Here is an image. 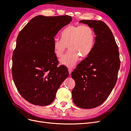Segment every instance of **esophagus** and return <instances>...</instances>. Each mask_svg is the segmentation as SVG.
Returning a JSON list of instances; mask_svg holds the SVG:
<instances>
[{"label": "esophagus", "instance_id": "obj_1", "mask_svg": "<svg viewBox=\"0 0 131 131\" xmlns=\"http://www.w3.org/2000/svg\"><path fill=\"white\" fill-rule=\"evenodd\" d=\"M68 71H69V74L70 75V74H71V73L72 72L73 69H72V68H68Z\"/></svg>", "mask_w": 131, "mask_h": 131}]
</instances>
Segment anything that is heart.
<instances>
[{"instance_id": "1", "label": "heart", "mask_w": 131, "mask_h": 131, "mask_svg": "<svg viewBox=\"0 0 131 131\" xmlns=\"http://www.w3.org/2000/svg\"><path fill=\"white\" fill-rule=\"evenodd\" d=\"M95 42L93 29L88 25H70L63 30L62 38L53 39L54 52L61 57L68 46L69 51L60 59L61 64L73 67L79 60L88 57L92 52Z\"/></svg>"}]
</instances>
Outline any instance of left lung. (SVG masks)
<instances>
[{
	"mask_svg": "<svg viewBox=\"0 0 131 131\" xmlns=\"http://www.w3.org/2000/svg\"><path fill=\"white\" fill-rule=\"evenodd\" d=\"M79 23L92 28L96 37L92 52L72 73L75 82L72 98L79 108L92 109L106 100L116 84L119 52L112 31L104 22L81 20Z\"/></svg>",
	"mask_w": 131,
	"mask_h": 131,
	"instance_id": "left-lung-1",
	"label": "left lung"
}]
</instances>
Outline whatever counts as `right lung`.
Instances as JSON below:
<instances>
[{
  "instance_id": "1",
  "label": "right lung",
  "mask_w": 131,
  "mask_h": 131,
  "mask_svg": "<svg viewBox=\"0 0 131 131\" xmlns=\"http://www.w3.org/2000/svg\"><path fill=\"white\" fill-rule=\"evenodd\" d=\"M72 20L68 15H38L18 35L12 58V74L19 93L31 104H51L59 86L68 77L65 66L57 67L53 42L59 30Z\"/></svg>"
}]
</instances>
